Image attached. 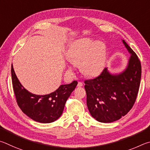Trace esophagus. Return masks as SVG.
<instances>
[{
  "label": "esophagus",
  "mask_w": 150,
  "mask_h": 150,
  "mask_svg": "<svg viewBox=\"0 0 150 150\" xmlns=\"http://www.w3.org/2000/svg\"><path fill=\"white\" fill-rule=\"evenodd\" d=\"M82 86H83V83H82V82H78V85H77L78 87H82Z\"/></svg>",
  "instance_id": "esophagus-1"
}]
</instances>
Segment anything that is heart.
Instances as JSON below:
<instances>
[{"label":"heart","instance_id":"heart-1","mask_svg":"<svg viewBox=\"0 0 150 150\" xmlns=\"http://www.w3.org/2000/svg\"><path fill=\"white\" fill-rule=\"evenodd\" d=\"M107 57L103 42L82 39L74 43L68 51V59L73 64H80L81 71L88 76L99 74L105 67Z\"/></svg>","mask_w":150,"mask_h":150}]
</instances>
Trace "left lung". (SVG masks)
I'll return each instance as SVG.
<instances>
[{"instance_id": "1", "label": "left lung", "mask_w": 150, "mask_h": 150, "mask_svg": "<svg viewBox=\"0 0 150 150\" xmlns=\"http://www.w3.org/2000/svg\"><path fill=\"white\" fill-rule=\"evenodd\" d=\"M131 56L122 72L112 74L105 68L100 75L84 81L90 114L101 122H112L132 108L140 88L142 67L135 52L122 40Z\"/></svg>"}]
</instances>
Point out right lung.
I'll return each instance as SVG.
<instances>
[{
  "mask_svg": "<svg viewBox=\"0 0 150 150\" xmlns=\"http://www.w3.org/2000/svg\"><path fill=\"white\" fill-rule=\"evenodd\" d=\"M12 82L18 106L23 113L35 121L51 123L61 116L66 102L78 84L73 81L70 84L60 85L54 92L47 95L33 94L23 87L16 75L12 64Z\"/></svg>",
  "mask_w": 150,
  "mask_h": 150,
  "instance_id": "add662e5",
  "label": "right lung"
}]
</instances>
